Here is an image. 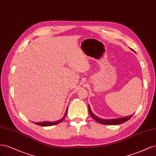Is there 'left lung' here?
<instances>
[{"mask_svg": "<svg viewBox=\"0 0 156 156\" xmlns=\"http://www.w3.org/2000/svg\"><path fill=\"white\" fill-rule=\"evenodd\" d=\"M131 50L133 51H135L133 50V49H131ZM88 108H89V112H90V114L91 115V116L98 123H100L101 124H104V125H119V124H121V123H123L124 122L128 121V120L130 119L133 116V115H129V116L123 117V118H116V119H101L99 117H97V115H95L94 114H93L91 112L90 105H88Z\"/></svg>", "mask_w": 156, "mask_h": 156, "instance_id": "8db88e82", "label": "left lung"}]
</instances>
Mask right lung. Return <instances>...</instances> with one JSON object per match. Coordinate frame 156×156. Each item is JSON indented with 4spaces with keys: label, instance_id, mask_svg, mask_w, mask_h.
I'll list each match as a JSON object with an SVG mask.
<instances>
[{
    "label": "right lung",
    "instance_id": "1",
    "mask_svg": "<svg viewBox=\"0 0 156 156\" xmlns=\"http://www.w3.org/2000/svg\"><path fill=\"white\" fill-rule=\"evenodd\" d=\"M68 108V107H67ZM67 114V109L66 110V112L64 115L63 118L61 119L60 120H58V121H56V122H34V123L37 124L38 126H43V127H46V126H55L57 125V124L59 123L60 122H61L63 120L65 119V118L66 117V115Z\"/></svg>",
    "mask_w": 156,
    "mask_h": 156
}]
</instances>
